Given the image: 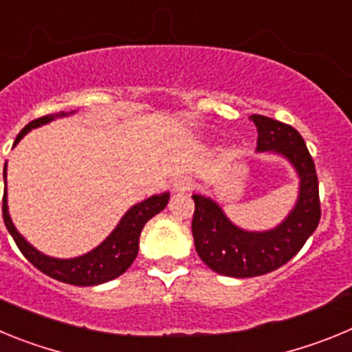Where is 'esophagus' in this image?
Listing matches in <instances>:
<instances>
[{"label":"esophagus","mask_w":352,"mask_h":352,"mask_svg":"<svg viewBox=\"0 0 352 352\" xmlns=\"http://www.w3.org/2000/svg\"><path fill=\"white\" fill-rule=\"evenodd\" d=\"M194 188V182L190 178H186V176H182L174 182L173 185V190L174 192H188Z\"/></svg>","instance_id":"1"}]
</instances>
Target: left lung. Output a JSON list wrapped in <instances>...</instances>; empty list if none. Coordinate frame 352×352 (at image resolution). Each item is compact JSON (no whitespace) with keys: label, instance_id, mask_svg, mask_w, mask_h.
Instances as JSON below:
<instances>
[{"label":"left lung","instance_id":"obj_1","mask_svg":"<svg viewBox=\"0 0 352 352\" xmlns=\"http://www.w3.org/2000/svg\"><path fill=\"white\" fill-rule=\"evenodd\" d=\"M257 126L259 153L285 158L300 179L296 204L278 226L268 231H247L229 220L220 204L206 195L195 203L192 234L195 250L208 268L234 278L270 273L296 256L321 219L319 183L314 160L298 130L272 118L252 114Z\"/></svg>","mask_w":352,"mask_h":352}]
</instances>
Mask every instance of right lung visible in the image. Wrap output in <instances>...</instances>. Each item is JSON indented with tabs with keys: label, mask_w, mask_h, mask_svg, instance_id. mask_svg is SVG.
Masks as SVG:
<instances>
[{
	"label": "right lung",
	"mask_w": 352,
	"mask_h": 352,
	"mask_svg": "<svg viewBox=\"0 0 352 352\" xmlns=\"http://www.w3.org/2000/svg\"><path fill=\"white\" fill-rule=\"evenodd\" d=\"M74 113L76 111H72V113L47 114V116H42L38 120H33L21 130V133L15 139L14 146L33 129L47 125V123L54 121L56 118H65ZM3 178H5L6 183V164L5 170H3ZM169 197V192H164V194H157L144 199L142 203L133 204L121 217L120 223L114 227L113 232L98 247H95L93 250L86 252V254H82L79 257H70V259H58V257L45 256L40 250H36L33 245L28 243L26 238L15 229L14 222L10 219L6 188L5 195H3V220H5L6 229L12 234L14 241L17 243L19 250L23 252V256L35 268H38L40 272L49 275L51 278L65 282V284L88 287V285H98L105 284L109 280H114L116 276L123 275L130 268V264L138 257L139 236H141L142 227L146 226V222L149 219H153L155 214L160 213L167 206Z\"/></svg>",
	"instance_id": "right-lung-1"
}]
</instances>
